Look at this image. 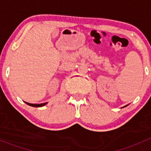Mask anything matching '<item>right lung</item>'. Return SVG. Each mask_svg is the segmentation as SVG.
<instances>
[{
	"mask_svg": "<svg viewBox=\"0 0 151 151\" xmlns=\"http://www.w3.org/2000/svg\"><path fill=\"white\" fill-rule=\"evenodd\" d=\"M28 105H30L31 106H35V107H40V106H45V104H47V103H43V104H30V103L28 102H25Z\"/></svg>",
	"mask_w": 151,
	"mask_h": 151,
	"instance_id": "add662e5",
	"label": "right lung"
}]
</instances>
